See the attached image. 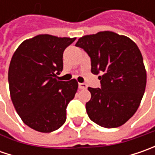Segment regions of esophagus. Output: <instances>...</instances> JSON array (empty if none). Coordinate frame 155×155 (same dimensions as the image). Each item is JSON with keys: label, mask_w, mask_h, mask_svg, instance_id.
Masks as SVG:
<instances>
[{"label": "esophagus", "mask_w": 155, "mask_h": 155, "mask_svg": "<svg viewBox=\"0 0 155 155\" xmlns=\"http://www.w3.org/2000/svg\"><path fill=\"white\" fill-rule=\"evenodd\" d=\"M78 88L81 89V90H84V89H86L87 85L85 84H84V83H79L78 84Z\"/></svg>", "instance_id": "esophagus-1"}]
</instances>
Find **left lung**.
I'll use <instances>...</instances> for the list:
<instances>
[{
	"label": "left lung",
	"mask_w": 155,
	"mask_h": 155,
	"mask_svg": "<svg viewBox=\"0 0 155 155\" xmlns=\"http://www.w3.org/2000/svg\"><path fill=\"white\" fill-rule=\"evenodd\" d=\"M76 46L90 56L93 74L102 73L101 88H88L90 119L104 128L122 126L134 116L145 92L147 72L138 46L110 31L83 36Z\"/></svg>",
	"instance_id": "8db88e82"
}]
</instances>
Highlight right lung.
Instances as JSON below:
<instances>
[{"label":"right lung","mask_w":155,"mask_h":155,"mask_svg":"<svg viewBox=\"0 0 155 155\" xmlns=\"http://www.w3.org/2000/svg\"><path fill=\"white\" fill-rule=\"evenodd\" d=\"M75 39L39 34L23 41L12 57L10 97L23 122L36 131L50 133L65 122L78 84L58 80L57 74L63 70V52Z\"/></svg>","instance_id":"add662e5"}]
</instances>
